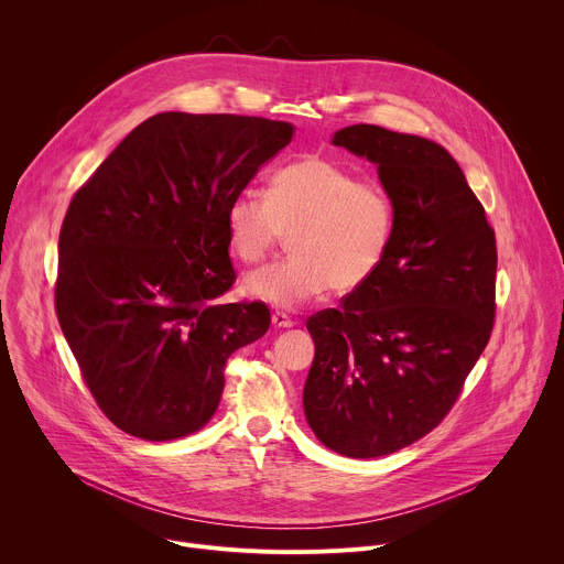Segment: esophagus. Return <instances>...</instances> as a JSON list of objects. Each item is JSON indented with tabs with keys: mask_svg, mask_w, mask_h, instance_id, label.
Wrapping results in <instances>:
<instances>
[{
	"mask_svg": "<svg viewBox=\"0 0 564 564\" xmlns=\"http://www.w3.org/2000/svg\"><path fill=\"white\" fill-rule=\"evenodd\" d=\"M272 326H274V328H292L294 321H292L285 312H274V314H272Z\"/></svg>",
	"mask_w": 564,
	"mask_h": 564,
	"instance_id": "1",
	"label": "esophagus"
}]
</instances>
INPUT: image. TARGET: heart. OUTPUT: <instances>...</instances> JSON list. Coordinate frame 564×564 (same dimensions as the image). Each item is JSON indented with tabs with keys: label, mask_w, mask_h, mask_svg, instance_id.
Returning <instances> with one entry per match:
<instances>
[{
	"label": "heart",
	"mask_w": 564,
	"mask_h": 564,
	"mask_svg": "<svg viewBox=\"0 0 564 564\" xmlns=\"http://www.w3.org/2000/svg\"><path fill=\"white\" fill-rule=\"evenodd\" d=\"M229 248L238 261H265L290 231L292 254L252 272L246 292L296 307L335 288L352 292L383 265L397 227L390 192L359 181L328 158L307 155L279 167L265 194L240 192L225 209Z\"/></svg>",
	"instance_id": "obj_1"
}]
</instances>
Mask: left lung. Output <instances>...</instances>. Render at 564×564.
<instances>
[{"mask_svg":"<svg viewBox=\"0 0 564 564\" xmlns=\"http://www.w3.org/2000/svg\"><path fill=\"white\" fill-rule=\"evenodd\" d=\"M335 144L377 165L397 209L377 274L307 318L303 411L346 457L404 448L455 406L496 324V231L453 155L420 135L352 124Z\"/></svg>","mask_w":564,"mask_h":564,"instance_id":"left-lung-1","label":"left lung"}]
</instances>
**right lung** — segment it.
I'll list each match as a JSON object with an SVG mask.
<instances>
[{
    "mask_svg": "<svg viewBox=\"0 0 564 564\" xmlns=\"http://www.w3.org/2000/svg\"><path fill=\"white\" fill-rule=\"evenodd\" d=\"M292 131L257 116L158 113L73 194L55 312L120 431L149 442L198 431L218 409L229 355L268 333L265 303H216L236 281L225 209Z\"/></svg>",
    "mask_w": 564,
    "mask_h": 564,
    "instance_id": "1",
    "label": "right lung"
}]
</instances>
